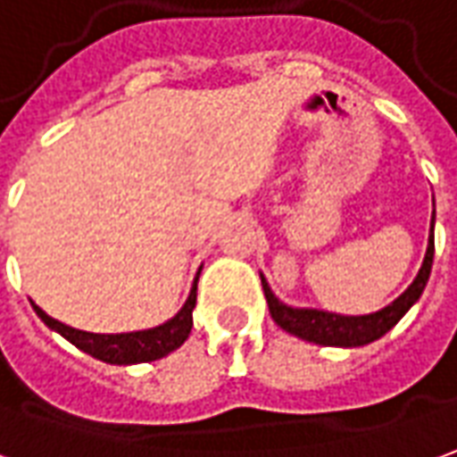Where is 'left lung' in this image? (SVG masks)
Here are the masks:
<instances>
[{
    "instance_id": "1",
    "label": "left lung",
    "mask_w": 457,
    "mask_h": 457,
    "mask_svg": "<svg viewBox=\"0 0 457 457\" xmlns=\"http://www.w3.org/2000/svg\"><path fill=\"white\" fill-rule=\"evenodd\" d=\"M433 219H436V211H433ZM433 253H436V236H433V223H430L426 259H423V266L418 270L415 281L393 301L391 306L380 308V311L368 313V316H341V313H328V311H319V308L286 306L283 301L273 295L263 273H261V286H263V294L269 301L270 319L276 320L286 333H291L295 338H303L308 343H319V345L355 348V345L378 341L380 336H386L411 311V306L420 298L423 288H426L428 276L433 269Z\"/></svg>"
}]
</instances>
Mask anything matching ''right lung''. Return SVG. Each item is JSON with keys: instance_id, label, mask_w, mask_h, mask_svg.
Returning <instances> with one entry per match:
<instances>
[{"instance_id": "obj_1", "label": "right lung", "mask_w": 457, "mask_h": 457, "mask_svg": "<svg viewBox=\"0 0 457 457\" xmlns=\"http://www.w3.org/2000/svg\"><path fill=\"white\" fill-rule=\"evenodd\" d=\"M201 273V270H198ZM198 273L194 278V288L188 294L184 308L176 313L174 319L166 320L156 328L134 330V333H89V330H79L66 326L62 320L46 316L37 303H31L37 316L56 330L59 336H64L66 341L74 343L79 351L94 355L96 361L112 363V366H131V363H149L159 361L163 355L176 351L181 343L187 341L191 326H194V306H196V283Z\"/></svg>"}]
</instances>
